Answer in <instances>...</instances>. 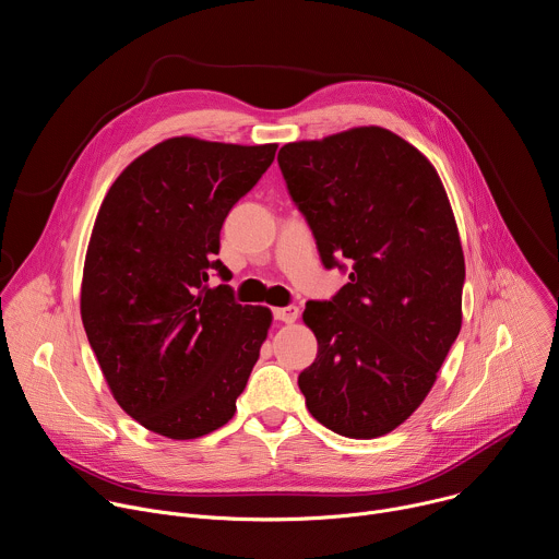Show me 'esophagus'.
Segmentation results:
<instances>
[{"instance_id": "esophagus-1", "label": "esophagus", "mask_w": 559, "mask_h": 559, "mask_svg": "<svg viewBox=\"0 0 559 559\" xmlns=\"http://www.w3.org/2000/svg\"><path fill=\"white\" fill-rule=\"evenodd\" d=\"M298 307L296 305H287V307H278V309H274V318L276 321H281V323H294L296 318H298Z\"/></svg>"}]
</instances>
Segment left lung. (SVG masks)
I'll return each mask as SVG.
<instances>
[{
    "label": "left lung",
    "instance_id": "obj_1",
    "mask_svg": "<svg viewBox=\"0 0 559 559\" xmlns=\"http://www.w3.org/2000/svg\"><path fill=\"white\" fill-rule=\"evenodd\" d=\"M278 166L323 265L352 263L332 300L302 311L318 341L298 376L305 405L345 438L384 436L423 405L462 328L449 197L429 158L378 126L285 143Z\"/></svg>",
    "mask_w": 559,
    "mask_h": 559
}]
</instances>
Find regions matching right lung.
<instances>
[{
  "mask_svg": "<svg viewBox=\"0 0 559 559\" xmlns=\"http://www.w3.org/2000/svg\"><path fill=\"white\" fill-rule=\"evenodd\" d=\"M276 143L173 136L110 186L82 278V321L119 407L152 433L207 436L231 420L272 325L270 307L207 287L231 205L272 166Z\"/></svg>",
  "mask_w": 559,
  "mask_h": 559,
  "instance_id": "obj_1",
  "label": "right lung"
}]
</instances>
